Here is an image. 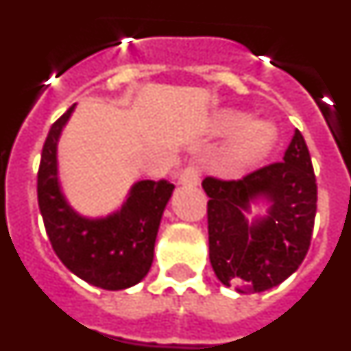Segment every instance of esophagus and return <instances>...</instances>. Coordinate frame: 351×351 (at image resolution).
Listing matches in <instances>:
<instances>
[{"label": "esophagus", "instance_id": "1", "mask_svg": "<svg viewBox=\"0 0 351 351\" xmlns=\"http://www.w3.org/2000/svg\"><path fill=\"white\" fill-rule=\"evenodd\" d=\"M198 182H200V173H198L197 167L193 165L186 167V169L181 172V176H179V184L181 186L193 188V186H198Z\"/></svg>", "mask_w": 351, "mask_h": 351}]
</instances>
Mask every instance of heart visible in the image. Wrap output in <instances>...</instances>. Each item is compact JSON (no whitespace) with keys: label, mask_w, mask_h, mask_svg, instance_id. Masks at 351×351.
<instances>
[{"label":"heart","mask_w":351,"mask_h":351,"mask_svg":"<svg viewBox=\"0 0 351 351\" xmlns=\"http://www.w3.org/2000/svg\"><path fill=\"white\" fill-rule=\"evenodd\" d=\"M214 130L230 133L226 158L235 170H246L262 163L278 141V130L263 119H246L243 112L226 108L214 117Z\"/></svg>","instance_id":"1"}]
</instances>
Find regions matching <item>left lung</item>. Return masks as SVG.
Segmentation results:
<instances>
[{
	"mask_svg": "<svg viewBox=\"0 0 351 351\" xmlns=\"http://www.w3.org/2000/svg\"><path fill=\"white\" fill-rule=\"evenodd\" d=\"M209 260L225 287L258 293L299 269L311 243L316 179L302 133L295 130L283 161L239 181L206 178ZM265 203V217L247 219L250 206Z\"/></svg>",
	"mask_w": 351,
	"mask_h": 351,
	"instance_id": "1",
	"label": "left lung"
}]
</instances>
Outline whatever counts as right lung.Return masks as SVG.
<instances>
[{
    "instance_id": "1",
    "label": "right lung",
    "mask_w": 351,
    "mask_h": 351,
    "mask_svg": "<svg viewBox=\"0 0 351 351\" xmlns=\"http://www.w3.org/2000/svg\"><path fill=\"white\" fill-rule=\"evenodd\" d=\"M75 104L51 126L38 169V207L49 241L64 267L104 290H125L141 283L154 258V243L169 181H137L123 206L100 218H88L68 204L58 170V142Z\"/></svg>"
}]
</instances>
